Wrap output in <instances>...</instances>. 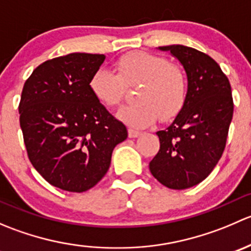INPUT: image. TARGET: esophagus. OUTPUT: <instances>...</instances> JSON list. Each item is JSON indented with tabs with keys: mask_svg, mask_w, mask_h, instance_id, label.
Wrapping results in <instances>:
<instances>
[{
	"mask_svg": "<svg viewBox=\"0 0 251 251\" xmlns=\"http://www.w3.org/2000/svg\"><path fill=\"white\" fill-rule=\"evenodd\" d=\"M141 133L142 132H140V131L133 130V128H128V137H130V138L138 137V136H141Z\"/></svg>",
	"mask_w": 251,
	"mask_h": 251,
	"instance_id": "esophagus-1",
	"label": "esophagus"
}]
</instances>
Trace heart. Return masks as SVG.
<instances>
[{"mask_svg": "<svg viewBox=\"0 0 251 251\" xmlns=\"http://www.w3.org/2000/svg\"><path fill=\"white\" fill-rule=\"evenodd\" d=\"M114 70L115 73L98 69L90 80V91L100 104L111 108L123 102L125 85L140 83L136 92L137 102L118 111V118L130 127H147L159 116L168 121L183 108L186 74L164 57L146 52L127 53L116 60Z\"/></svg>", "mask_w": 251, "mask_h": 251, "instance_id": "1", "label": "heart"}]
</instances>
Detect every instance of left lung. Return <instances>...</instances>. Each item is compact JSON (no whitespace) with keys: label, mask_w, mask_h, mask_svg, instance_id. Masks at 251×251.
Here are the masks:
<instances>
[{"label":"left lung","mask_w":251,"mask_h":251,"mask_svg":"<svg viewBox=\"0 0 251 251\" xmlns=\"http://www.w3.org/2000/svg\"><path fill=\"white\" fill-rule=\"evenodd\" d=\"M159 50L183 65L188 90L174 123L156 132L160 149L149 170L168 188L186 189L206 178L224 153L233 116L232 90L220 65L201 50L182 45Z\"/></svg>","instance_id":"left-lung-1"}]
</instances>
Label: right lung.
<instances>
[{
	"mask_svg": "<svg viewBox=\"0 0 251 251\" xmlns=\"http://www.w3.org/2000/svg\"><path fill=\"white\" fill-rule=\"evenodd\" d=\"M104 54L70 53L40 64L25 81L19 121L32 166L68 192H86L107 174L116 144L127 138L121 121L90 91Z\"/></svg>",
	"mask_w": 251,
	"mask_h": 251,
	"instance_id": "obj_1",
	"label": "right lung"
}]
</instances>
